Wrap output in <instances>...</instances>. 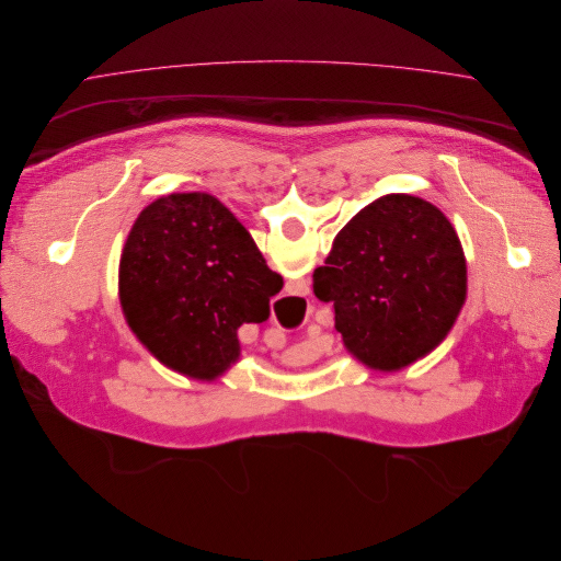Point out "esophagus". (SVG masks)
<instances>
[{
	"instance_id": "obj_1",
	"label": "esophagus",
	"mask_w": 561,
	"mask_h": 561,
	"mask_svg": "<svg viewBox=\"0 0 561 561\" xmlns=\"http://www.w3.org/2000/svg\"><path fill=\"white\" fill-rule=\"evenodd\" d=\"M307 295H309V283L307 280H293L290 285H287V295L280 297L278 307L297 316V313L307 309Z\"/></svg>"
}]
</instances>
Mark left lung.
Segmentation results:
<instances>
[{
  "instance_id": "obj_1",
  "label": "left lung",
  "mask_w": 561,
  "mask_h": 561,
  "mask_svg": "<svg viewBox=\"0 0 561 561\" xmlns=\"http://www.w3.org/2000/svg\"><path fill=\"white\" fill-rule=\"evenodd\" d=\"M313 293L369 367L400 369L433 351L463 307L466 257L449 219L428 201L388 194L336 233Z\"/></svg>"
}]
</instances>
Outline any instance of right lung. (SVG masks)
<instances>
[{"label": "right lung", "mask_w": 561, "mask_h": 561, "mask_svg": "<svg viewBox=\"0 0 561 561\" xmlns=\"http://www.w3.org/2000/svg\"><path fill=\"white\" fill-rule=\"evenodd\" d=\"M283 278L208 194H171L135 219L118 295L130 330L161 363L215 379L239 358V328L268 318Z\"/></svg>", "instance_id": "right-lung-1"}]
</instances>
